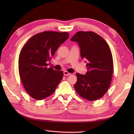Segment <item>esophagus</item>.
<instances>
[{
	"label": "esophagus",
	"mask_w": 134,
	"mask_h": 134,
	"mask_svg": "<svg viewBox=\"0 0 134 134\" xmlns=\"http://www.w3.org/2000/svg\"><path fill=\"white\" fill-rule=\"evenodd\" d=\"M63 74H64V76H67V75H71V73H70V72H69L68 71H64L63 72Z\"/></svg>",
	"instance_id": "1"
}]
</instances>
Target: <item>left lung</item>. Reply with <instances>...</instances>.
<instances>
[{"label": "left lung", "instance_id": "1", "mask_svg": "<svg viewBox=\"0 0 134 134\" xmlns=\"http://www.w3.org/2000/svg\"><path fill=\"white\" fill-rule=\"evenodd\" d=\"M71 41L78 42L81 58L87 62L86 74H76V92L87 100L99 99L107 92L112 79L113 63L110 48L103 38L93 32H78Z\"/></svg>", "mask_w": 134, "mask_h": 134}]
</instances>
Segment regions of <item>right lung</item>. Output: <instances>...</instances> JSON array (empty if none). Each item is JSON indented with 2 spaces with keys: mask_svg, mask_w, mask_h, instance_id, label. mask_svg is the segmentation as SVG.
I'll list each match as a JSON object with an SVG mask.
<instances>
[{
  "mask_svg": "<svg viewBox=\"0 0 134 134\" xmlns=\"http://www.w3.org/2000/svg\"><path fill=\"white\" fill-rule=\"evenodd\" d=\"M69 37L67 32L45 31L32 37L22 48L18 60L19 76L32 98L41 100L48 97L61 82L63 72L48 68L47 63Z\"/></svg>",
  "mask_w": 134,
  "mask_h": 134,
  "instance_id": "1",
  "label": "right lung"
}]
</instances>
